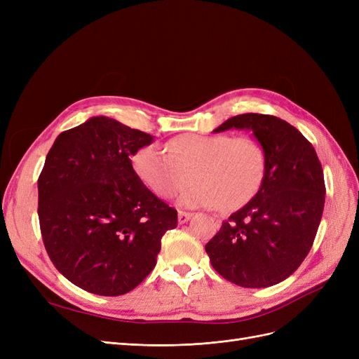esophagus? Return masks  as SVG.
I'll return each instance as SVG.
<instances>
[{"mask_svg":"<svg viewBox=\"0 0 359 359\" xmlns=\"http://www.w3.org/2000/svg\"><path fill=\"white\" fill-rule=\"evenodd\" d=\"M191 212H186V211H180L178 212V222H180V224H184V223H187L190 219H191Z\"/></svg>","mask_w":359,"mask_h":359,"instance_id":"1","label":"esophagus"}]
</instances>
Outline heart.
<instances>
[{"label":"heart","instance_id":"b5f03b06","mask_svg":"<svg viewBox=\"0 0 359 359\" xmlns=\"http://www.w3.org/2000/svg\"><path fill=\"white\" fill-rule=\"evenodd\" d=\"M132 168L145 187L170 199L186 187L180 203L187 208L235 211L252 201L266 172V154L250 136L184 133L165 149L145 145L132 156Z\"/></svg>","mask_w":359,"mask_h":359}]
</instances>
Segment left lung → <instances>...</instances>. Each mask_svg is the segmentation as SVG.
<instances>
[{
    "mask_svg": "<svg viewBox=\"0 0 359 359\" xmlns=\"http://www.w3.org/2000/svg\"><path fill=\"white\" fill-rule=\"evenodd\" d=\"M250 130L264 147L266 172L256 196L224 220L205 245L212 268L241 287H268L307 257L325 205L316 151L301 132L273 115L243 114L214 132Z\"/></svg>",
    "mask_w": 359,
    "mask_h": 359,
    "instance_id": "obj_1",
    "label": "left lung"
}]
</instances>
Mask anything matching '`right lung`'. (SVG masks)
Listing matches in <instances>:
<instances>
[{
  "label": "right lung",
  "instance_id": "obj_1",
  "mask_svg": "<svg viewBox=\"0 0 359 359\" xmlns=\"http://www.w3.org/2000/svg\"><path fill=\"white\" fill-rule=\"evenodd\" d=\"M153 136L93 116L60 133L39 177V220L52 264L78 287L102 297L135 289L154 269L177 210L132 168Z\"/></svg>",
  "mask_w": 359,
  "mask_h": 359
}]
</instances>
